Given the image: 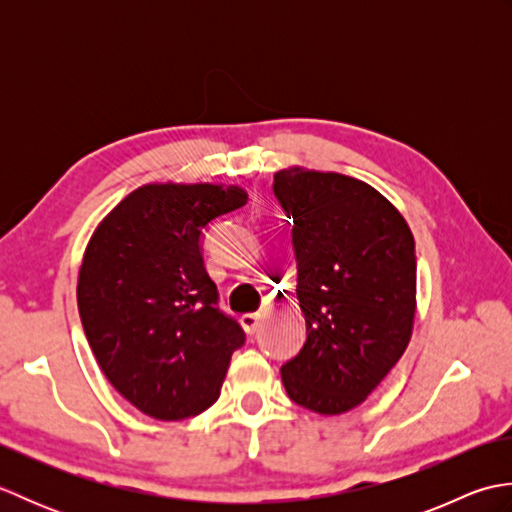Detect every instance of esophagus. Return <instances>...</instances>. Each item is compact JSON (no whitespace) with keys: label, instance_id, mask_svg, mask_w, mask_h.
Listing matches in <instances>:
<instances>
[{"label":"esophagus","instance_id":"1","mask_svg":"<svg viewBox=\"0 0 512 512\" xmlns=\"http://www.w3.org/2000/svg\"><path fill=\"white\" fill-rule=\"evenodd\" d=\"M259 325H262V314H259V312H250V314H244V317H242V328L248 334H255L259 330Z\"/></svg>","mask_w":512,"mask_h":512}]
</instances>
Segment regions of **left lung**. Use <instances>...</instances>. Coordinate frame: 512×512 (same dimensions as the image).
<instances>
[{
	"mask_svg": "<svg viewBox=\"0 0 512 512\" xmlns=\"http://www.w3.org/2000/svg\"><path fill=\"white\" fill-rule=\"evenodd\" d=\"M273 191L292 215L306 343L281 367L292 402L321 416L361 405L405 354L416 250L405 217L367 182L288 167Z\"/></svg>",
	"mask_w": 512,
	"mask_h": 512,
	"instance_id": "1",
	"label": "left lung"
}]
</instances>
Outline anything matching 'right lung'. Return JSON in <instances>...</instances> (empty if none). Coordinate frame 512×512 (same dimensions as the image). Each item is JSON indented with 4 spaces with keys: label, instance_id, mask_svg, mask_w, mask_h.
<instances>
[{
    "label": "right lung",
    "instance_id": "obj_1",
    "mask_svg": "<svg viewBox=\"0 0 512 512\" xmlns=\"http://www.w3.org/2000/svg\"><path fill=\"white\" fill-rule=\"evenodd\" d=\"M246 202L237 184H143L85 248L76 284L85 336L118 394L151 418L198 416L220 398L244 330L217 308L200 237Z\"/></svg>",
    "mask_w": 512,
    "mask_h": 512
}]
</instances>
